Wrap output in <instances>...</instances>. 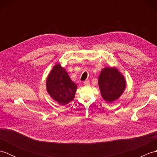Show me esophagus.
<instances>
[{
    "instance_id": "esophagus-1",
    "label": "esophagus",
    "mask_w": 157,
    "mask_h": 157,
    "mask_svg": "<svg viewBox=\"0 0 157 157\" xmlns=\"http://www.w3.org/2000/svg\"><path fill=\"white\" fill-rule=\"evenodd\" d=\"M84 84L85 86H88L90 85V81L89 80H86L84 82Z\"/></svg>"
}]
</instances>
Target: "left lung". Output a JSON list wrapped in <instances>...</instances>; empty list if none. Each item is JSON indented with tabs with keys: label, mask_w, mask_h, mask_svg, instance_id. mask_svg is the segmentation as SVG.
I'll return each mask as SVG.
<instances>
[{
	"label": "left lung",
	"mask_w": 157,
	"mask_h": 157,
	"mask_svg": "<svg viewBox=\"0 0 157 157\" xmlns=\"http://www.w3.org/2000/svg\"><path fill=\"white\" fill-rule=\"evenodd\" d=\"M98 84L102 98L109 103L117 100L126 88L124 75L115 67L103 68L98 77Z\"/></svg>",
	"instance_id": "left-lung-1"
}]
</instances>
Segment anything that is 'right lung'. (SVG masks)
<instances>
[{
	"mask_svg": "<svg viewBox=\"0 0 157 157\" xmlns=\"http://www.w3.org/2000/svg\"><path fill=\"white\" fill-rule=\"evenodd\" d=\"M46 88L51 97L61 105H65L75 98L77 85L73 82L64 67L56 63L46 78Z\"/></svg>",
	"mask_w": 157,
	"mask_h": 157,
	"instance_id": "1",
	"label": "right lung"
}]
</instances>
